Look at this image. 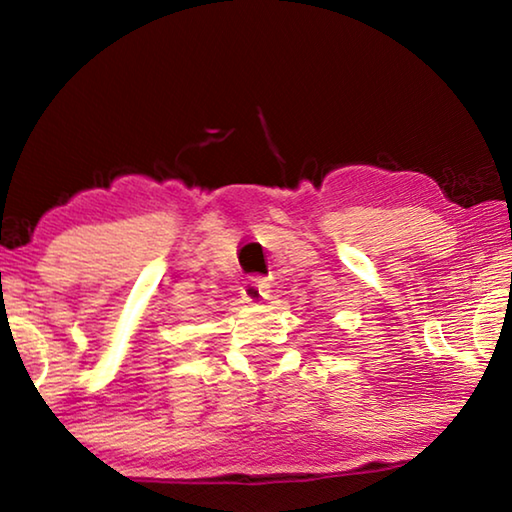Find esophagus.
<instances>
[{"label": "esophagus", "instance_id": "34e87169", "mask_svg": "<svg viewBox=\"0 0 512 512\" xmlns=\"http://www.w3.org/2000/svg\"><path fill=\"white\" fill-rule=\"evenodd\" d=\"M241 293H244V298L246 302H250V305H259V302H264L268 300V296H271V287H268L264 277H250Z\"/></svg>", "mask_w": 512, "mask_h": 512}]
</instances>
